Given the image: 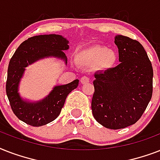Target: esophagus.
<instances>
[{
	"label": "esophagus",
	"mask_w": 160,
	"mask_h": 160,
	"mask_svg": "<svg viewBox=\"0 0 160 160\" xmlns=\"http://www.w3.org/2000/svg\"><path fill=\"white\" fill-rule=\"evenodd\" d=\"M80 82H81V84H87V83L90 82V78L87 77V76H83L80 79Z\"/></svg>",
	"instance_id": "34e87169"
}]
</instances>
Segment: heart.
<instances>
[{
  "mask_svg": "<svg viewBox=\"0 0 160 160\" xmlns=\"http://www.w3.org/2000/svg\"><path fill=\"white\" fill-rule=\"evenodd\" d=\"M116 54L106 46H91L78 55V62L84 67L100 65L101 68H110L116 62Z\"/></svg>",
  "mask_w": 160,
  "mask_h": 160,
  "instance_id": "1",
  "label": "heart"
}]
</instances>
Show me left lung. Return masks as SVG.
Listing matches in <instances>:
<instances>
[{
	"label": "left lung",
	"instance_id": "obj_1",
	"mask_svg": "<svg viewBox=\"0 0 160 160\" xmlns=\"http://www.w3.org/2000/svg\"><path fill=\"white\" fill-rule=\"evenodd\" d=\"M119 65L97 71L94 80L93 116L105 128L123 129L139 119L151 100L153 68L139 41L115 36Z\"/></svg>",
	"mask_w": 160,
	"mask_h": 160
}]
</instances>
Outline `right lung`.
Listing matches in <instances>:
<instances>
[{
    "label": "right lung",
    "mask_w": 160,
    "mask_h": 160,
    "mask_svg": "<svg viewBox=\"0 0 160 160\" xmlns=\"http://www.w3.org/2000/svg\"><path fill=\"white\" fill-rule=\"evenodd\" d=\"M69 41L55 34L41 35L27 39L20 45L9 62L6 80V95L11 109L21 121L39 127L51 123L60 114L67 95L77 88L79 80L66 85H55L49 95L37 101L24 99L19 86L26 68L45 58H57L67 65L65 51L70 48Z\"/></svg>",
    "instance_id": "obj_1"
}]
</instances>
